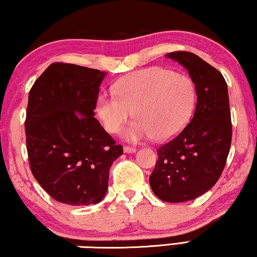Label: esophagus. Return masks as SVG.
Returning <instances> with one entry per match:
<instances>
[{
	"mask_svg": "<svg viewBox=\"0 0 257 257\" xmlns=\"http://www.w3.org/2000/svg\"><path fill=\"white\" fill-rule=\"evenodd\" d=\"M123 151H124V153H135L136 149L135 148H130V147H124Z\"/></svg>",
	"mask_w": 257,
	"mask_h": 257,
	"instance_id": "esophagus-1",
	"label": "esophagus"
}]
</instances>
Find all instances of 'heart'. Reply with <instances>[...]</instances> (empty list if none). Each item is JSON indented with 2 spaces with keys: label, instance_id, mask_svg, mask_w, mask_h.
I'll return each instance as SVG.
<instances>
[{
  "label": "heart",
  "instance_id": "1",
  "mask_svg": "<svg viewBox=\"0 0 257 257\" xmlns=\"http://www.w3.org/2000/svg\"><path fill=\"white\" fill-rule=\"evenodd\" d=\"M196 87L189 76L152 67L120 78L114 94L101 93L95 110L105 129L120 132L132 115L136 117L122 136L132 143L153 137L174 139L185 129L196 107Z\"/></svg>",
  "mask_w": 257,
  "mask_h": 257
}]
</instances>
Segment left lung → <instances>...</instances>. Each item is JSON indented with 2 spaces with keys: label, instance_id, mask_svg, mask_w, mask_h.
<instances>
[{
  "label": "left lung",
  "instance_id": "1",
  "mask_svg": "<svg viewBox=\"0 0 257 257\" xmlns=\"http://www.w3.org/2000/svg\"><path fill=\"white\" fill-rule=\"evenodd\" d=\"M166 57L188 71L197 102L188 125L157 150L150 186L160 200L181 203L201 196L219 179L231 148V112L227 84L217 69L189 52Z\"/></svg>",
  "mask_w": 257,
  "mask_h": 257
}]
</instances>
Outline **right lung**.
I'll return each mask as SVG.
<instances>
[{"instance_id": "1", "label": "right lung", "mask_w": 257, "mask_h": 257, "mask_svg": "<svg viewBox=\"0 0 257 257\" xmlns=\"http://www.w3.org/2000/svg\"><path fill=\"white\" fill-rule=\"evenodd\" d=\"M105 76L97 69L53 63L29 93L25 134L31 171L64 204L102 201L109 168L123 153L94 117Z\"/></svg>"}]
</instances>
